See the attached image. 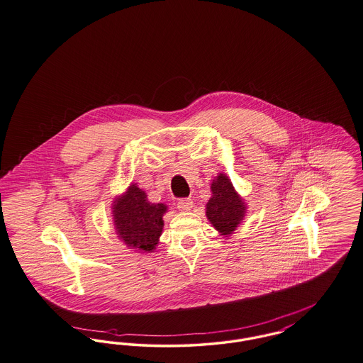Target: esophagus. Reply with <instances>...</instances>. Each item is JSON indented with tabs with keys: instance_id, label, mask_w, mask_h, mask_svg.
Instances as JSON below:
<instances>
[{
	"instance_id": "esophagus-1",
	"label": "esophagus",
	"mask_w": 363,
	"mask_h": 363,
	"mask_svg": "<svg viewBox=\"0 0 363 363\" xmlns=\"http://www.w3.org/2000/svg\"><path fill=\"white\" fill-rule=\"evenodd\" d=\"M193 208V201H191V199H181L179 201H178V209L179 211H190Z\"/></svg>"
}]
</instances>
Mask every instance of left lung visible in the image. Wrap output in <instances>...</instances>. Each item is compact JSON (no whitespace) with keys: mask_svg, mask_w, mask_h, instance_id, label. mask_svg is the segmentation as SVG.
<instances>
[{"mask_svg":"<svg viewBox=\"0 0 363 363\" xmlns=\"http://www.w3.org/2000/svg\"><path fill=\"white\" fill-rule=\"evenodd\" d=\"M211 194L206 204L208 220L220 235L230 237L245 219L246 203L233 186L231 179L223 173L212 179Z\"/></svg>","mask_w":363,"mask_h":363,"instance_id":"8db88e82","label":"left lung"}]
</instances>
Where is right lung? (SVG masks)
<instances>
[{"label":"right lung","mask_w":363,"mask_h":363,"mask_svg":"<svg viewBox=\"0 0 363 363\" xmlns=\"http://www.w3.org/2000/svg\"><path fill=\"white\" fill-rule=\"evenodd\" d=\"M167 206L151 203L147 193L130 184L111 204V216L118 240L138 253H152L163 231Z\"/></svg>","instance_id":"1"}]
</instances>
